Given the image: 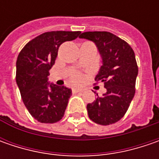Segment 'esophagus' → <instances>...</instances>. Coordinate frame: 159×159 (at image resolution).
I'll use <instances>...</instances> for the list:
<instances>
[{
    "label": "esophagus",
    "mask_w": 159,
    "mask_h": 159,
    "mask_svg": "<svg viewBox=\"0 0 159 159\" xmlns=\"http://www.w3.org/2000/svg\"><path fill=\"white\" fill-rule=\"evenodd\" d=\"M72 92L73 93H79V92H83L82 89H79V88H75V89H72Z\"/></svg>",
    "instance_id": "34e87169"
}]
</instances>
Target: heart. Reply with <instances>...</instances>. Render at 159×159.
Segmentation results:
<instances>
[{
  "label": "heart",
  "instance_id": "obj_1",
  "mask_svg": "<svg viewBox=\"0 0 159 159\" xmlns=\"http://www.w3.org/2000/svg\"><path fill=\"white\" fill-rule=\"evenodd\" d=\"M71 80H72V81L75 83H80L83 80V77L80 75V74H75V75H73L72 78H71Z\"/></svg>",
  "mask_w": 159,
  "mask_h": 159
}]
</instances>
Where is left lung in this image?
<instances>
[{
  "label": "left lung",
  "instance_id": "1",
  "mask_svg": "<svg viewBox=\"0 0 159 159\" xmlns=\"http://www.w3.org/2000/svg\"><path fill=\"white\" fill-rule=\"evenodd\" d=\"M80 39L95 44L102 66L95 80L104 83L106 93L87 105L89 119L107 125L118 122L125 115L135 93L138 67L135 55L125 40L109 32H86Z\"/></svg>",
  "mask_w": 159,
  "mask_h": 159
}]
</instances>
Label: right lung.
<instances>
[{
	"label": "right lung",
	"instance_id": "1",
	"mask_svg": "<svg viewBox=\"0 0 159 159\" xmlns=\"http://www.w3.org/2000/svg\"><path fill=\"white\" fill-rule=\"evenodd\" d=\"M80 32L54 31L40 34L23 48L16 59V81L29 113L40 123H56L64 117L71 89L48 81L58 48Z\"/></svg>",
	"mask_w": 159,
	"mask_h": 159
}]
</instances>
